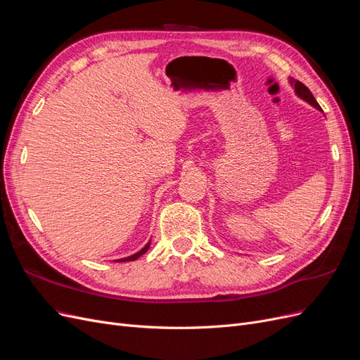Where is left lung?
<instances>
[{"mask_svg": "<svg viewBox=\"0 0 360 360\" xmlns=\"http://www.w3.org/2000/svg\"><path fill=\"white\" fill-rule=\"evenodd\" d=\"M290 85L294 86V93H296V96L300 97L302 101H304L307 103H309L311 106L317 108L319 111H321L320 105L317 103V101L314 99V96H312V93L308 90L307 85H303L300 81H296V79H292V78H290Z\"/></svg>", "mask_w": 360, "mask_h": 360, "instance_id": "obj_1", "label": "left lung"}]
</instances>
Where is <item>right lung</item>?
<instances>
[{
    "mask_svg": "<svg viewBox=\"0 0 360 360\" xmlns=\"http://www.w3.org/2000/svg\"><path fill=\"white\" fill-rule=\"evenodd\" d=\"M150 248V242H147V245L144 246V248H141L138 252H135V254H132V255H129V257H124V258H120V259H115V261H134V259H136V258H139L141 255L143 254H146L147 252V249Z\"/></svg>",
    "mask_w": 360,
    "mask_h": 360,
    "instance_id": "1",
    "label": "right lung"
}]
</instances>
